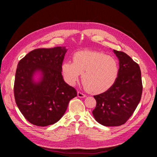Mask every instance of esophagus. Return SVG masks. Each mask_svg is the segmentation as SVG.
Instances as JSON below:
<instances>
[{
	"instance_id": "1",
	"label": "esophagus",
	"mask_w": 157,
	"mask_h": 157,
	"mask_svg": "<svg viewBox=\"0 0 157 157\" xmlns=\"http://www.w3.org/2000/svg\"><path fill=\"white\" fill-rule=\"evenodd\" d=\"M77 96H78V98H84L86 97V95L81 93L80 92H77Z\"/></svg>"
}]
</instances>
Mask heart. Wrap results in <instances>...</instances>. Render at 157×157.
Here are the masks:
<instances>
[{"instance_id": "heart-1", "label": "heart", "mask_w": 157, "mask_h": 157, "mask_svg": "<svg viewBox=\"0 0 157 157\" xmlns=\"http://www.w3.org/2000/svg\"><path fill=\"white\" fill-rule=\"evenodd\" d=\"M64 79L75 86L82 74V81L87 91L98 94L107 91L116 81L118 73L117 60L112 56L96 50L76 52L73 62L67 61L62 64Z\"/></svg>"}]
</instances>
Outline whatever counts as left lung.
I'll use <instances>...</instances> for the list:
<instances>
[{
  "label": "left lung",
  "mask_w": 157,
  "mask_h": 157,
  "mask_svg": "<svg viewBox=\"0 0 157 157\" xmlns=\"http://www.w3.org/2000/svg\"><path fill=\"white\" fill-rule=\"evenodd\" d=\"M119 60L116 81L105 92L94 96L95 119L105 126L124 124L134 113L141 98V74L139 65L122 51L113 50Z\"/></svg>",
  "instance_id": "left-lung-1"
}]
</instances>
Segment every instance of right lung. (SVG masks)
Returning <instances> with one entry per match:
<instances>
[{
    "label": "right lung",
    "instance_id": "right-lung-1",
    "mask_svg": "<svg viewBox=\"0 0 157 157\" xmlns=\"http://www.w3.org/2000/svg\"><path fill=\"white\" fill-rule=\"evenodd\" d=\"M65 47L33 50L17 64L13 92L20 111L32 124L46 126L58 122L64 115L76 90L66 83L61 66ZM40 71L42 78L35 83L33 76Z\"/></svg>",
    "mask_w": 157,
    "mask_h": 157
}]
</instances>
